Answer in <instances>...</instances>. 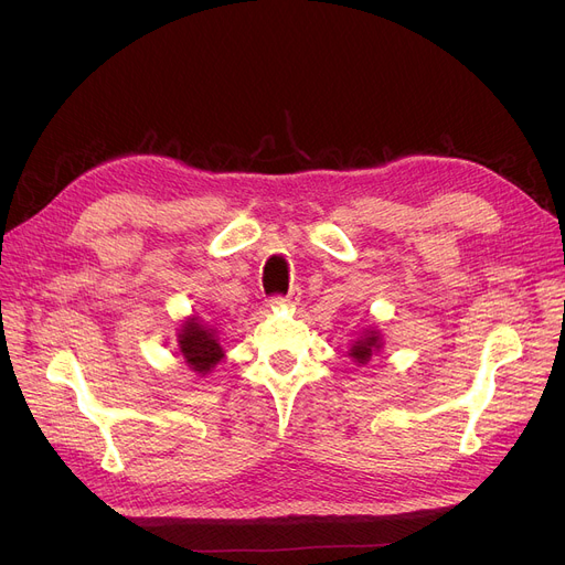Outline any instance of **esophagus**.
<instances>
[{
  "mask_svg": "<svg viewBox=\"0 0 565 565\" xmlns=\"http://www.w3.org/2000/svg\"><path fill=\"white\" fill-rule=\"evenodd\" d=\"M300 298H302L300 288H292L288 295H284V298H279V295H277V298L270 300V305H273V307H295V305L300 302Z\"/></svg>",
  "mask_w": 565,
  "mask_h": 565,
  "instance_id": "esophagus-1",
  "label": "esophagus"
}]
</instances>
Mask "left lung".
<instances>
[{
	"label": "left lung",
	"mask_w": 565,
	"mask_h": 565,
	"mask_svg": "<svg viewBox=\"0 0 565 565\" xmlns=\"http://www.w3.org/2000/svg\"><path fill=\"white\" fill-rule=\"evenodd\" d=\"M382 345H384V341H382L380 330L366 328L358 339L350 343L348 358L358 366H364V364L371 362V358H375L377 352H382Z\"/></svg>",
	"instance_id": "obj_1"
}]
</instances>
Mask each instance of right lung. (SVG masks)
Here are the masks:
<instances>
[{"mask_svg": "<svg viewBox=\"0 0 565 565\" xmlns=\"http://www.w3.org/2000/svg\"><path fill=\"white\" fill-rule=\"evenodd\" d=\"M175 343L190 371L199 375H207L224 360L217 322H211L201 316H188L183 320L181 330L175 334Z\"/></svg>", "mask_w": 565, "mask_h": 565, "instance_id": "1", "label": "right lung"}]
</instances>
